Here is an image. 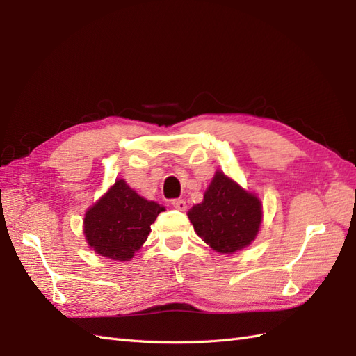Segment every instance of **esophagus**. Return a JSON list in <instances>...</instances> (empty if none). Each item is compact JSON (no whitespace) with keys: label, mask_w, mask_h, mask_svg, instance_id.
<instances>
[{"label":"esophagus","mask_w":356,"mask_h":356,"mask_svg":"<svg viewBox=\"0 0 356 356\" xmlns=\"http://www.w3.org/2000/svg\"><path fill=\"white\" fill-rule=\"evenodd\" d=\"M170 204L178 211H186L187 209V203H186V200H182V199H174L170 202Z\"/></svg>","instance_id":"1"}]
</instances>
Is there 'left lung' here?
I'll use <instances>...</instances> for the list:
<instances>
[{
	"instance_id": "obj_1",
	"label": "left lung",
	"mask_w": 356,
	"mask_h": 356,
	"mask_svg": "<svg viewBox=\"0 0 356 356\" xmlns=\"http://www.w3.org/2000/svg\"><path fill=\"white\" fill-rule=\"evenodd\" d=\"M187 215L199 238L212 250L233 254L255 239L263 211L260 199L217 170L203 202Z\"/></svg>"
}]
</instances>
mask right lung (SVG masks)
<instances>
[{
    "label": "right lung",
    "instance_id": "obj_1",
    "mask_svg": "<svg viewBox=\"0 0 356 356\" xmlns=\"http://www.w3.org/2000/svg\"><path fill=\"white\" fill-rule=\"evenodd\" d=\"M161 211L160 204L139 196L124 179H117L86 212V241L96 254L127 261L147 241L149 225Z\"/></svg>",
    "mask_w": 356,
    "mask_h": 356
}]
</instances>
